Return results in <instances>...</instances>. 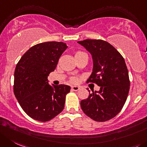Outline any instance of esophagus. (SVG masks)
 Returning a JSON list of instances; mask_svg holds the SVG:
<instances>
[{"label": "esophagus", "instance_id": "1", "mask_svg": "<svg viewBox=\"0 0 147 147\" xmlns=\"http://www.w3.org/2000/svg\"><path fill=\"white\" fill-rule=\"evenodd\" d=\"M71 89H72V90H74V91H78L80 89V87H78V86H72Z\"/></svg>", "mask_w": 147, "mask_h": 147}]
</instances>
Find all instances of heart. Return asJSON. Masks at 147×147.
<instances>
[{"label":"heart","mask_w":147,"mask_h":147,"mask_svg":"<svg viewBox=\"0 0 147 147\" xmlns=\"http://www.w3.org/2000/svg\"><path fill=\"white\" fill-rule=\"evenodd\" d=\"M83 53V52H81V51H77L76 53H75V56H77V55H79V54H80V53ZM71 81H72V83H77V82H78V78H72V79H71Z\"/></svg>","instance_id":"obj_1"}]
</instances>
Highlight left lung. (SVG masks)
Wrapping results in <instances>:
<instances>
[{"label":"left lung","instance_id":"1","mask_svg":"<svg viewBox=\"0 0 147 147\" xmlns=\"http://www.w3.org/2000/svg\"><path fill=\"white\" fill-rule=\"evenodd\" d=\"M78 42L93 57V72L87 83L100 86L98 91L92 90L86 99L80 101L81 109L95 121H107L121 111L129 92V75L124 58L103 40L86 39Z\"/></svg>","mask_w":147,"mask_h":147}]
</instances>
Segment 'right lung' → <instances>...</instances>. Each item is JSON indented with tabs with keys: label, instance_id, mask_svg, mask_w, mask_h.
<instances>
[{
	"label": "right lung",
	"instance_id": "right-lung-1",
	"mask_svg": "<svg viewBox=\"0 0 147 147\" xmlns=\"http://www.w3.org/2000/svg\"><path fill=\"white\" fill-rule=\"evenodd\" d=\"M67 46L62 42H45L30 48L15 68L13 93L24 112L31 118L48 122L62 112L67 85L51 86L48 76L57 67Z\"/></svg>",
	"mask_w": 147,
	"mask_h": 147
}]
</instances>
